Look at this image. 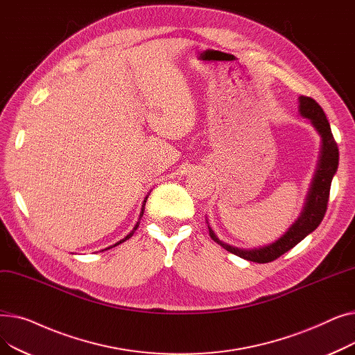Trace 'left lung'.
<instances>
[{"mask_svg":"<svg viewBox=\"0 0 355 355\" xmlns=\"http://www.w3.org/2000/svg\"><path fill=\"white\" fill-rule=\"evenodd\" d=\"M300 112L304 118L311 119L312 125L315 126L316 130H318L322 138V151H321L318 170H316V174L313 177L311 190L306 198V204L304 207V211L301 213V217L295 221V225L286 232L284 237L279 239L276 243L266 248L253 249V250L239 249V248H233L223 243L209 226L210 237L216 241V243H218L221 248H225L227 252L239 257L250 260V262L269 263V262H273V260H276L277 257H281L284 253L295 248L311 232H313L316 227H318L327 213L331 181L338 168V158H340L338 146L331 132V126L327 119L325 112L318 103L309 96H301Z\"/></svg>","mask_w":355,"mask_h":355,"instance_id":"8db88e82","label":"left lung"}]
</instances>
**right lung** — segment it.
<instances>
[{
	"label": "right lung",
	"instance_id": "add662e5",
	"mask_svg": "<svg viewBox=\"0 0 355 355\" xmlns=\"http://www.w3.org/2000/svg\"><path fill=\"white\" fill-rule=\"evenodd\" d=\"M144 206H145V204H144ZM142 214H144V209H142V213H141V216H142ZM138 226H139V225H138V223H137V226H135V229H134V230H137V229H138ZM132 234H134V232H132V233H129V234H128V236H126L125 239H122L121 241H118V243H116L115 246H118V245L123 243V241H125V240H128V239H130V237H132Z\"/></svg>",
	"mask_w": 355,
	"mask_h": 355
}]
</instances>
